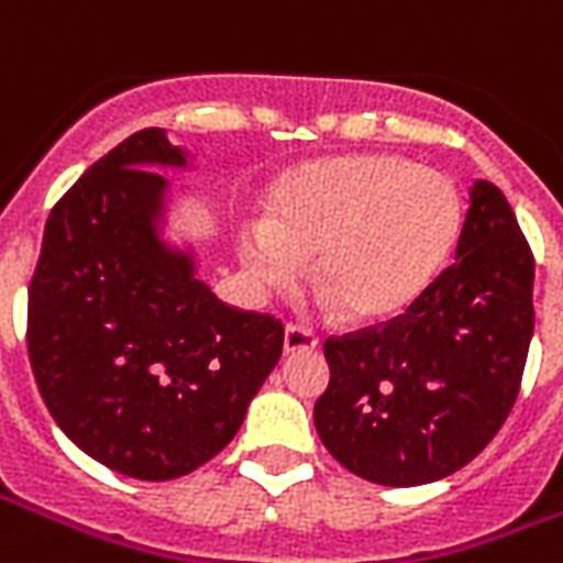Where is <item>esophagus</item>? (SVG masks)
<instances>
[{"instance_id":"obj_1","label":"esophagus","mask_w":563,"mask_h":563,"mask_svg":"<svg viewBox=\"0 0 563 563\" xmlns=\"http://www.w3.org/2000/svg\"><path fill=\"white\" fill-rule=\"evenodd\" d=\"M317 346L319 338L310 329H305V325L289 322L286 331H283V350H286V353H307V350H317Z\"/></svg>"}]
</instances>
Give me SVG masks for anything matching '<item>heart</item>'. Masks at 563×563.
<instances>
[{
  "label": "heart",
  "instance_id": "obj_1",
  "mask_svg": "<svg viewBox=\"0 0 563 563\" xmlns=\"http://www.w3.org/2000/svg\"><path fill=\"white\" fill-rule=\"evenodd\" d=\"M459 229L446 174L401 156H331L283 177L265 225L238 234V256L265 289H289L313 257V286L341 317L367 322L413 305Z\"/></svg>",
  "mask_w": 563,
  "mask_h": 563
}]
</instances>
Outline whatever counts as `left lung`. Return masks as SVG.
Returning <instances> with one entry per match:
<instances>
[{"label":"left lung","instance_id":"left-lung-1","mask_svg":"<svg viewBox=\"0 0 563 563\" xmlns=\"http://www.w3.org/2000/svg\"><path fill=\"white\" fill-rule=\"evenodd\" d=\"M531 334V246L504 192L476 180L455 262L401 317L325 341L319 440L371 483L443 479L507 422Z\"/></svg>","mask_w":563,"mask_h":563}]
</instances>
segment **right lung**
<instances>
[{"instance_id":"1","label":"right lung","mask_w":563,"mask_h":563,"mask_svg":"<svg viewBox=\"0 0 563 563\" xmlns=\"http://www.w3.org/2000/svg\"><path fill=\"white\" fill-rule=\"evenodd\" d=\"M186 165L141 129L87 168L47 217L30 283L26 346L66 437L135 479L210 461L283 353V322L222 305L196 258L159 238L165 177Z\"/></svg>"}]
</instances>
